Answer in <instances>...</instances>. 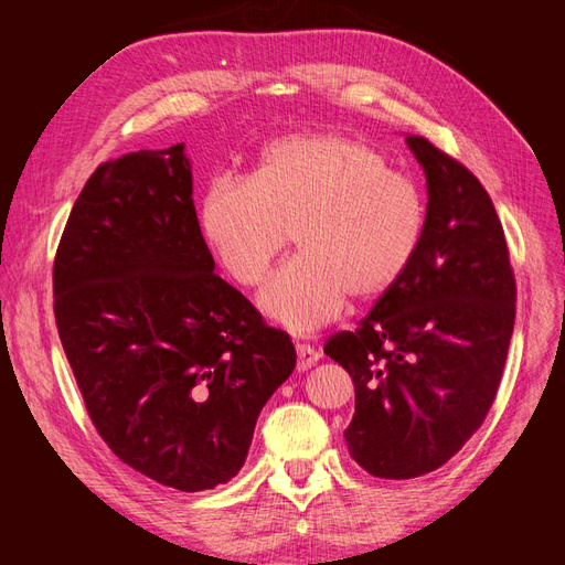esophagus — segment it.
I'll return each mask as SVG.
<instances>
[{"label": "esophagus", "instance_id": "34e87169", "mask_svg": "<svg viewBox=\"0 0 565 565\" xmlns=\"http://www.w3.org/2000/svg\"><path fill=\"white\" fill-rule=\"evenodd\" d=\"M320 353L309 347V344H297V370L303 372V370H311L316 363H318Z\"/></svg>", "mask_w": 565, "mask_h": 565}]
</instances>
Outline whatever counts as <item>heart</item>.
<instances>
[{
	"instance_id": "1",
	"label": "heart",
	"mask_w": 565,
	"mask_h": 565,
	"mask_svg": "<svg viewBox=\"0 0 565 565\" xmlns=\"http://www.w3.org/2000/svg\"><path fill=\"white\" fill-rule=\"evenodd\" d=\"M426 204L413 179L372 146L341 134L287 136L254 177H216L202 202L204 237L228 276L256 287L295 231L297 252L259 295L262 311L295 334L377 297L413 264Z\"/></svg>"
}]
</instances>
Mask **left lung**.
Segmentation results:
<instances>
[{
    "label": "left lung",
    "instance_id": "obj_1",
    "mask_svg": "<svg viewBox=\"0 0 565 565\" xmlns=\"http://www.w3.org/2000/svg\"><path fill=\"white\" fill-rule=\"evenodd\" d=\"M405 143L429 195L422 245L355 332L324 344L355 386L349 452L391 481L443 467L483 424L516 318L504 231L486 188L422 136Z\"/></svg>",
    "mask_w": 565,
    "mask_h": 565
}]
</instances>
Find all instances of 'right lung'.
I'll use <instances>...</instances> for the list:
<instances>
[{
    "label": "right lung",
    "mask_w": 565,
    "mask_h": 565,
    "mask_svg": "<svg viewBox=\"0 0 565 565\" xmlns=\"http://www.w3.org/2000/svg\"><path fill=\"white\" fill-rule=\"evenodd\" d=\"M185 146L100 164L67 218L54 313L108 448L162 486L212 490L243 469L297 351L214 273Z\"/></svg>",
    "instance_id": "add662e5"
}]
</instances>
